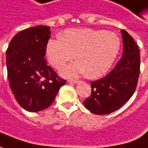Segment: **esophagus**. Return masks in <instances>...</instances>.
Instances as JSON below:
<instances>
[{
	"instance_id": "34e87169",
	"label": "esophagus",
	"mask_w": 148,
	"mask_h": 148,
	"mask_svg": "<svg viewBox=\"0 0 148 148\" xmlns=\"http://www.w3.org/2000/svg\"><path fill=\"white\" fill-rule=\"evenodd\" d=\"M69 82L74 83V84H76V83L79 82V79H69Z\"/></svg>"
}]
</instances>
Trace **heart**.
Returning <instances> with one entry per match:
<instances>
[{
	"label": "heart",
	"mask_w": 148,
	"mask_h": 148,
	"mask_svg": "<svg viewBox=\"0 0 148 148\" xmlns=\"http://www.w3.org/2000/svg\"><path fill=\"white\" fill-rule=\"evenodd\" d=\"M121 46L118 36L112 32L89 28L69 29L63 33L62 38L50 39L46 48L48 62L57 69L67 62L79 61L64 67L61 74L74 77L86 72L90 78L105 74L113 64Z\"/></svg>",
	"instance_id": "1"
}]
</instances>
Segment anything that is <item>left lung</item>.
Wrapping results in <instances>:
<instances>
[{"mask_svg":"<svg viewBox=\"0 0 148 148\" xmlns=\"http://www.w3.org/2000/svg\"><path fill=\"white\" fill-rule=\"evenodd\" d=\"M123 53L115 68L91 81V94L83 103L90 112L107 115L120 109L134 94L140 74V50L133 38L121 30Z\"/></svg>","mask_w":148,"mask_h":148,"instance_id":"obj_1","label":"left lung"}]
</instances>
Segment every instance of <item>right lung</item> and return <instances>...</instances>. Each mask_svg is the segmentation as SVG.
<instances>
[{"mask_svg": "<svg viewBox=\"0 0 148 148\" xmlns=\"http://www.w3.org/2000/svg\"><path fill=\"white\" fill-rule=\"evenodd\" d=\"M50 33L49 27L42 25L21 31L6 50L10 88L18 104L31 112L49 107L66 83L44 58Z\"/></svg>", "mask_w": 148, "mask_h": 148, "instance_id": "1", "label": "right lung"}]
</instances>
